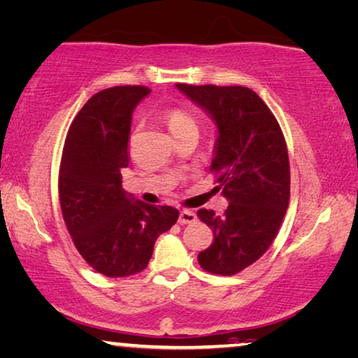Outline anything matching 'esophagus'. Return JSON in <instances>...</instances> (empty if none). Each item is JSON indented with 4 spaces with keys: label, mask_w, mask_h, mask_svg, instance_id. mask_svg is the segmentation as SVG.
<instances>
[{
    "label": "esophagus",
    "mask_w": 358,
    "mask_h": 358,
    "mask_svg": "<svg viewBox=\"0 0 358 358\" xmlns=\"http://www.w3.org/2000/svg\"><path fill=\"white\" fill-rule=\"evenodd\" d=\"M196 221V214L194 211L184 210L179 213V224L185 225V224H194Z\"/></svg>",
    "instance_id": "esophagus-1"
}]
</instances>
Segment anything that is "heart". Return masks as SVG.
I'll return each instance as SVG.
<instances>
[{
    "instance_id": "b5f03b06",
    "label": "heart",
    "mask_w": 358,
    "mask_h": 358,
    "mask_svg": "<svg viewBox=\"0 0 358 358\" xmlns=\"http://www.w3.org/2000/svg\"><path fill=\"white\" fill-rule=\"evenodd\" d=\"M164 120L171 129L173 136L182 133L185 129H196V122L190 113L182 108H169L164 113Z\"/></svg>"
}]
</instances>
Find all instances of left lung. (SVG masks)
I'll list each match as a JSON object with an SVG mask.
<instances>
[{"instance_id": "left-lung-1", "label": "left lung", "mask_w": 358, "mask_h": 358, "mask_svg": "<svg viewBox=\"0 0 358 358\" xmlns=\"http://www.w3.org/2000/svg\"><path fill=\"white\" fill-rule=\"evenodd\" d=\"M176 87L216 123L210 171L217 176L214 189L229 200L222 216L205 208L196 213L214 235L198 262L210 273L235 275L268 250L287 214V142L277 118L250 87L184 83Z\"/></svg>"}]
</instances>
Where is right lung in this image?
<instances>
[{
	"mask_svg": "<svg viewBox=\"0 0 358 358\" xmlns=\"http://www.w3.org/2000/svg\"><path fill=\"white\" fill-rule=\"evenodd\" d=\"M148 92L145 86L99 91L65 137L59 169L64 221L83 259L106 277L144 271L157 238L179 217L176 208L136 200L122 187L133 112Z\"/></svg>",
	"mask_w": 358,
	"mask_h": 358,
	"instance_id": "right-lung-1",
	"label": "right lung"
}]
</instances>
